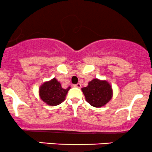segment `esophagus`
Segmentation results:
<instances>
[{
	"label": "esophagus",
	"instance_id": "esophagus-1",
	"mask_svg": "<svg viewBox=\"0 0 152 152\" xmlns=\"http://www.w3.org/2000/svg\"><path fill=\"white\" fill-rule=\"evenodd\" d=\"M73 86H74V87H76V88H81V84H76L73 85Z\"/></svg>",
	"mask_w": 152,
	"mask_h": 152
}]
</instances>
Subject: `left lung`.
<instances>
[{
  "instance_id": "left-lung-1",
  "label": "left lung",
  "mask_w": 152,
  "mask_h": 152,
  "mask_svg": "<svg viewBox=\"0 0 152 152\" xmlns=\"http://www.w3.org/2000/svg\"><path fill=\"white\" fill-rule=\"evenodd\" d=\"M86 100L91 106L101 107L105 105L113 97V89L107 81L94 79L88 86L81 89Z\"/></svg>"
}]
</instances>
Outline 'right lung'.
<instances>
[{"mask_svg": "<svg viewBox=\"0 0 152 152\" xmlns=\"http://www.w3.org/2000/svg\"><path fill=\"white\" fill-rule=\"evenodd\" d=\"M70 89V86L67 89H63L61 83L54 78L41 85L39 89V94L42 100L47 104L56 106L65 100L66 94Z\"/></svg>", "mask_w": 152, "mask_h": 152, "instance_id": "right-lung-1", "label": "right lung"}]
</instances>
